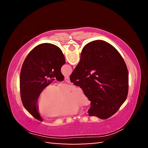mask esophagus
Here are the masks:
<instances>
[{
	"label": "esophagus",
	"instance_id": "obj_1",
	"mask_svg": "<svg viewBox=\"0 0 148 148\" xmlns=\"http://www.w3.org/2000/svg\"><path fill=\"white\" fill-rule=\"evenodd\" d=\"M64 80H65V82H66V83H69V84L71 83V81H70V78H69V76L65 77H64Z\"/></svg>",
	"mask_w": 148,
	"mask_h": 148
}]
</instances>
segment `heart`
<instances>
[{
  "mask_svg": "<svg viewBox=\"0 0 148 148\" xmlns=\"http://www.w3.org/2000/svg\"><path fill=\"white\" fill-rule=\"evenodd\" d=\"M66 85H48L42 90L37 101V110L42 116L49 118L64 117L78 113L79 106H87L90 100L84 90L79 87H74L67 95L70 89Z\"/></svg>",
  "mask_w": 148,
  "mask_h": 148,
  "instance_id": "heart-1",
  "label": "heart"
}]
</instances>
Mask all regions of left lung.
Instances as JSON below:
<instances>
[{
    "label": "left lung",
    "mask_w": 148,
    "mask_h": 148,
    "mask_svg": "<svg viewBox=\"0 0 148 148\" xmlns=\"http://www.w3.org/2000/svg\"><path fill=\"white\" fill-rule=\"evenodd\" d=\"M65 63L64 55L53 44H40L30 52L22 65L20 73V93L22 103L34 118L42 121L37 110L39 95L56 78L61 82V72Z\"/></svg>",
    "instance_id": "left-lung-1"
}]
</instances>
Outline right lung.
<instances>
[{
    "label": "right lung",
    "mask_w": 148,
    "mask_h": 148,
    "mask_svg": "<svg viewBox=\"0 0 148 148\" xmlns=\"http://www.w3.org/2000/svg\"><path fill=\"white\" fill-rule=\"evenodd\" d=\"M70 79L91 101L89 116L106 119L127 99L129 72L117 50L108 42L95 40L84 46Z\"/></svg>",
    "instance_id": "obj_1"
}]
</instances>
